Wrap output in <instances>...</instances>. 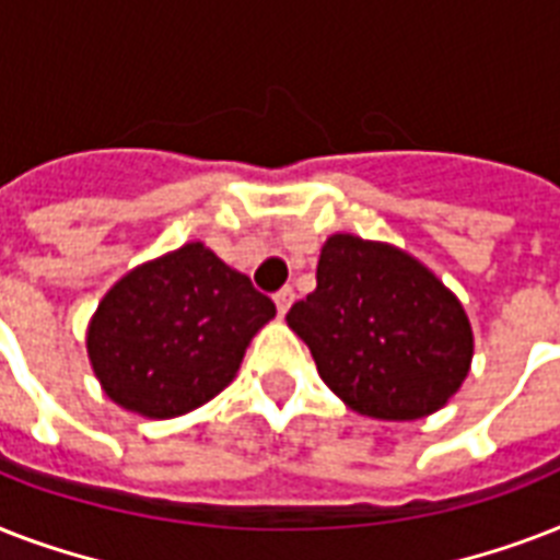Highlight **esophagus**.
I'll list each match as a JSON object with an SVG mask.
<instances>
[{
    "instance_id": "esophagus-1",
    "label": "esophagus",
    "mask_w": 560,
    "mask_h": 560,
    "mask_svg": "<svg viewBox=\"0 0 560 560\" xmlns=\"http://www.w3.org/2000/svg\"><path fill=\"white\" fill-rule=\"evenodd\" d=\"M276 307H279V316H284L290 311V305H293V299H296V293H293V288H281L279 293H276Z\"/></svg>"
}]
</instances>
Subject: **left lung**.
Returning <instances> with one entry per match:
<instances>
[{
    "mask_svg": "<svg viewBox=\"0 0 560 560\" xmlns=\"http://www.w3.org/2000/svg\"><path fill=\"white\" fill-rule=\"evenodd\" d=\"M316 372L360 416L412 421L459 392L474 358L468 314L421 261L392 244L331 235L316 290L290 307Z\"/></svg>",
    "mask_w": 560,
    "mask_h": 560,
    "instance_id": "1",
    "label": "left lung"
}]
</instances>
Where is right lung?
Returning a JSON list of instances; mask_svg holds the SVG:
<instances>
[{"label":"right lung","instance_id":"right-lung-1","mask_svg":"<svg viewBox=\"0 0 560 560\" xmlns=\"http://www.w3.org/2000/svg\"><path fill=\"white\" fill-rule=\"evenodd\" d=\"M272 316V299L194 241L113 284L92 316L86 351L109 400L144 418H174L226 389Z\"/></svg>","mask_w":560,"mask_h":560}]
</instances>
